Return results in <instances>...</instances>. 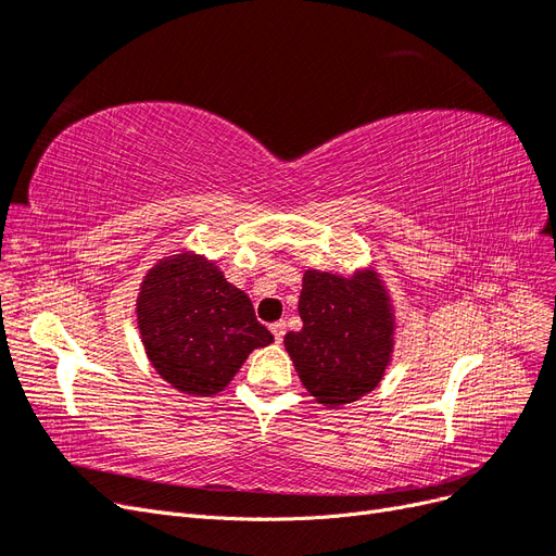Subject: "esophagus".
Masks as SVG:
<instances>
[{"mask_svg":"<svg viewBox=\"0 0 556 556\" xmlns=\"http://www.w3.org/2000/svg\"><path fill=\"white\" fill-rule=\"evenodd\" d=\"M285 327H288V325H285V323H274L271 325V333H274V339L280 343L282 341V336H285Z\"/></svg>","mask_w":556,"mask_h":556,"instance_id":"34e87169","label":"esophagus"}]
</instances>
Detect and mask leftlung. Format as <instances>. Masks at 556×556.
I'll return each instance as SVG.
<instances>
[{
    "label": "left lung",
    "mask_w": 556,
    "mask_h": 556,
    "mask_svg": "<svg viewBox=\"0 0 556 556\" xmlns=\"http://www.w3.org/2000/svg\"><path fill=\"white\" fill-rule=\"evenodd\" d=\"M299 315L304 327L285 333V350L315 401L343 406L378 387L392 359L394 315L376 271L343 278L311 268Z\"/></svg>",
    "instance_id": "1"
}]
</instances>
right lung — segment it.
<instances>
[{"instance_id":"right-lung-1","label":"right lung","mask_w":556,"mask_h":556,"mask_svg":"<svg viewBox=\"0 0 556 556\" xmlns=\"http://www.w3.org/2000/svg\"><path fill=\"white\" fill-rule=\"evenodd\" d=\"M148 359L182 394L213 396L255 348L274 341L255 308L213 262L180 252L150 268L137 299Z\"/></svg>"}]
</instances>
